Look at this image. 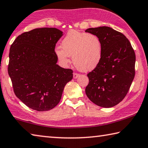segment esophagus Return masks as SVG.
I'll return each mask as SVG.
<instances>
[{"label":"esophagus","instance_id":"1","mask_svg":"<svg viewBox=\"0 0 148 148\" xmlns=\"http://www.w3.org/2000/svg\"><path fill=\"white\" fill-rule=\"evenodd\" d=\"M79 76V73H73V78L74 79H77Z\"/></svg>","mask_w":148,"mask_h":148}]
</instances>
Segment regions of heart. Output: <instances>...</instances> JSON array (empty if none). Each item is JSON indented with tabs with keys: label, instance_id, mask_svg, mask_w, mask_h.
Instances as JSON below:
<instances>
[{
	"label": "heart",
	"instance_id": "obj_1",
	"mask_svg": "<svg viewBox=\"0 0 148 148\" xmlns=\"http://www.w3.org/2000/svg\"><path fill=\"white\" fill-rule=\"evenodd\" d=\"M62 48L55 49L59 61L66 66L72 56L77 68L82 71H90L100 64L103 56L101 41L97 36L72 30L67 32L61 43Z\"/></svg>",
	"mask_w": 148,
	"mask_h": 148
}]
</instances>
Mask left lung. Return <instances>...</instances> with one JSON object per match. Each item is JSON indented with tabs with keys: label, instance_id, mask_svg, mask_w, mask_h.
I'll list each match as a JSON object with an SVG mask.
<instances>
[{
	"label": "left lung",
	"instance_id": "left-lung-1",
	"mask_svg": "<svg viewBox=\"0 0 148 148\" xmlns=\"http://www.w3.org/2000/svg\"><path fill=\"white\" fill-rule=\"evenodd\" d=\"M101 41L103 56L100 64L87 76L85 92L94 104L104 108L118 105L127 94L135 75V53L122 33L108 27L85 30Z\"/></svg>",
	"mask_w": 148,
	"mask_h": 148
}]
</instances>
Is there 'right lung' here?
Listing matches in <instances>:
<instances>
[{
  "label": "right lung",
  "mask_w": 148,
  "mask_h": 148,
  "mask_svg": "<svg viewBox=\"0 0 148 148\" xmlns=\"http://www.w3.org/2000/svg\"><path fill=\"white\" fill-rule=\"evenodd\" d=\"M63 32L56 28H40L17 36L9 53L8 75L16 96L37 111L58 104L73 70L56 64L54 49Z\"/></svg>",
  "instance_id": "obj_1"
}]
</instances>
